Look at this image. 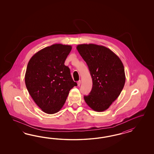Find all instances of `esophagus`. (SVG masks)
Returning a JSON list of instances; mask_svg holds the SVG:
<instances>
[{
    "label": "esophagus",
    "instance_id": "34e87169",
    "mask_svg": "<svg viewBox=\"0 0 154 154\" xmlns=\"http://www.w3.org/2000/svg\"><path fill=\"white\" fill-rule=\"evenodd\" d=\"M77 85H78V86H80V85H81V81H80V80L77 82Z\"/></svg>",
    "mask_w": 154,
    "mask_h": 154
}]
</instances>
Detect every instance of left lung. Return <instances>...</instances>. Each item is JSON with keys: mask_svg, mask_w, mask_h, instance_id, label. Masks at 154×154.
Returning a JSON list of instances; mask_svg holds the SVG:
<instances>
[{"mask_svg": "<svg viewBox=\"0 0 154 154\" xmlns=\"http://www.w3.org/2000/svg\"><path fill=\"white\" fill-rule=\"evenodd\" d=\"M77 49L88 66L93 80L92 90L89 95L84 96L85 101L94 111H106L124 86L123 64L118 56L106 47L82 44Z\"/></svg>", "mask_w": 154, "mask_h": 154, "instance_id": "obj_1", "label": "left lung"}]
</instances>
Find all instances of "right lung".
<instances>
[{
  "label": "right lung",
  "instance_id": "1",
  "mask_svg": "<svg viewBox=\"0 0 154 154\" xmlns=\"http://www.w3.org/2000/svg\"><path fill=\"white\" fill-rule=\"evenodd\" d=\"M72 46L54 44L37 52L28 63L25 82L28 92L42 111L48 114L59 112L69 91L77 84L69 68L64 65Z\"/></svg>",
  "mask_w": 154,
  "mask_h": 154
}]
</instances>
